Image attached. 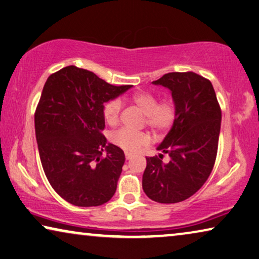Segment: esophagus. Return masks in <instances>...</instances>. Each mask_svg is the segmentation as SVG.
<instances>
[{"mask_svg":"<svg viewBox=\"0 0 259 259\" xmlns=\"http://www.w3.org/2000/svg\"><path fill=\"white\" fill-rule=\"evenodd\" d=\"M133 156H134L133 153H130V152H125V159H126V160L131 159V158H133Z\"/></svg>","mask_w":259,"mask_h":259,"instance_id":"esophagus-1","label":"esophagus"}]
</instances>
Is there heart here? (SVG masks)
Masks as SVG:
<instances>
[{
	"mask_svg": "<svg viewBox=\"0 0 259 259\" xmlns=\"http://www.w3.org/2000/svg\"><path fill=\"white\" fill-rule=\"evenodd\" d=\"M131 102L136 105L146 115V123L154 133L160 134L171 128L176 118V107L171 101L157 102L156 96L150 93L140 92L133 95ZM122 105L118 100L109 101L105 106L103 115L106 122L109 125H116L119 121ZM111 142L118 148L128 152H135L143 145L150 142L149 134L143 131H133L126 128H122L110 136Z\"/></svg>",
	"mask_w": 259,
	"mask_h": 259,
	"instance_id": "1",
	"label": "heart"
}]
</instances>
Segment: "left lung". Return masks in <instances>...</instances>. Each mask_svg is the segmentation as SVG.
Masks as SVG:
<instances>
[{"label":"left lung","mask_w":259,"mask_h":259,"mask_svg":"<svg viewBox=\"0 0 259 259\" xmlns=\"http://www.w3.org/2000/svg\"><path fill=\"white\" fill-rule=\"evenodd\" d=\"M152 83L171 92L176 118L157 146L160 152L169 154L170 161L163 163L158 157L146 158L142 186L153 201L176 203L198 192L213 169L221 109L213 84L196 73H167Z\"/></svg>","instance_id":"1"}]
</instances>
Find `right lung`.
Masks as SVG:
<instances>
[{"mask_svg":"<svg viewBox=\"0 0 259 259\" xmlns=\"http://www.w3.org/2000/svg\"><path fill=\"white\" fill-rule=\"evenodd\" d=\"M130 88L113 86L75 66L46 80L34 114L36 140L46 178L67 202L101 206L116 192L125 156L101 134L103 109Z\"/></svg>","mask_w":259,"mask_h":259,"instance_id":"right-lung-1","label":"right lung"}]
</instances>
